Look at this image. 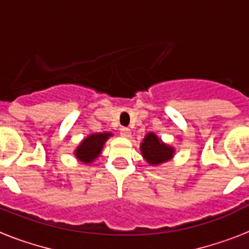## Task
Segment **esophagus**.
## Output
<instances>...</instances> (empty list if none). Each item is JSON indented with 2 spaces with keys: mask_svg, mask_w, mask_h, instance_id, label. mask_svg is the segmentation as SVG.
Masks as SVG:
<instances>
[{
  "mask_svg": "<svg viewBox=\"0 0 249 249\" xmlns=\"http://www.w3.org/2000/svg\"><path fill=\"white\" fill-rule=\"evenodd\" d=\"M120 134L123 135V137H125V138H129V137L131 135V130L129 128H121Z\"/></svg>",
  "mask_w": 249,
  "mask_h": 249,
  "instance_id": "obj_1",
  "label": "esophagus"
}]
</instances>
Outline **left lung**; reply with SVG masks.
I'll list each match as a JSON object with an SVG mask.
<instances>
[{"label": "left lung", "mask_w": 249, "mask_h": 249, "mask_svg": "<svg viewBox=\"0 0 249 249\" xmlns=\"http://www.w3.org/2000/svg\"><path fill=\"white\" fill-rule=\"evenodd\" d=\"M141 151L145 161L153 166L170 161L175 152L171 145L163 143L155 133H148L145 135L141 144Z\"/></svg>", "instance_id": "obj_1"}]
</instances>
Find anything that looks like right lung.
Returning a JSON list of instances; mask_svg holds the SVG:
<instances>
[{"instance_id": "obj_1", "label": "right lung", "mask_w": 249, "mask_h": 249, "mask_svg": "<svg viewBox=\"0 0 249 249\" xmlns=\"http://www.w3.org/2000/svg\"><path fill=\"white\" fill-rule=\"evenodd\" d=\"M111 135H112V133H94V134L88 135L76 147V149L74 151V155L82 162H93L101 155L105 142L110 138Z\"/></svg>"}]
</instances>
